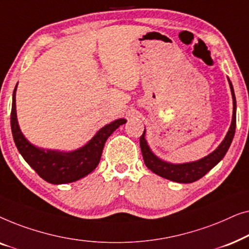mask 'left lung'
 Wrapping results in <instances>:
<instances>
[{
    "instance_id": "1",
    "label": "left lung",
    "mask_w": 249,
    "mask_h": 249,
    "mask_svg": "<svg viewBox=\"0 0 249 249\" xmlns=\"http://www.w3.org/2000/svg\"><path fill=\"white\" fill-rule=\"evenodd\" d=\"M230 89L231 95H232V101H233V112H232V120H231V124L229 130H228L226 137L222 141V142L219 145L215 151L211 153L205 158L197 160L194 162H187L181 163V164H173V163H169L163 161V160L159 159L154 153L151 151L149 146L147 145V142L145 139V130L139 139V144H141V149L142 159L147 168L162 178L169 179L171 181L180 182V183H190L202 178L210 171L211 169H213L221 160L224 158L226 153L229 149L231 142H232L234 131H236V96H234V91L232 84L229 78Z\"/></svg>"
}]
</instances>
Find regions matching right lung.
<instances>
[{"label": "right lung", "instance_id": "1", "mask_svg": "<svg viewBox=\"0 0 249 249\" xmlns=\"http://www.w3.org/2000/svg\"><path fill=\"white\" fill-rule=\"evenodd\" d=\"M17 86L13 90L11 108V130L13 141H15L20 154L35 170L37 175L45 181L54 183V185L77 181L94 171L100 163L107 139L121 124L127 122L125 119H118V120L104 125L86 145L76 151L60 152L53 151V149L39 148L27 141L19 128L16 110Z\"/></svg>", "mask_w": 249, "mask_h": 249}]
</instances>
